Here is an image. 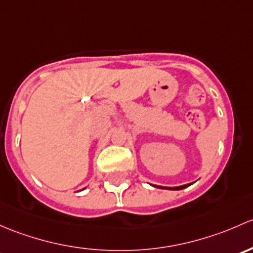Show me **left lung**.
<instances>
[{
  "label": "left lung",
  "mask_w": 253,
  "mask_h": 253,
  "mask_svg": "<svg viewBox=\"0 0 253 253\" xmlns=\"http://www.w3.org/2000/svg\"><path fill=\"white\" fill-rule=\"evenodd\" d=\"M190 186V184H186V185H181V186H175V187H163V186H158L160 189H169V190H181V189H185V187Z\"/></svg>",
  "instance_id": "8db88e82"
}]
</instances>
